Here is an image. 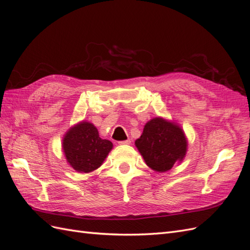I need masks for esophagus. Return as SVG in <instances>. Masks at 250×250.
I'll return each instance as SVG.
<instances>
[{"label":"esophagus","instance_id":"obj_1","mask_svg":"<svg viewBox=\"0 0 250 250\" xmlns=\"http://www.w3.org/2000/svg\"><path fill=\"white\" fill-rule=\"evenodd\" d=\"M131 141L130 140H126V141H121L119 142V145H130Z\"/></svg>","mask_w":250,"mask_h":250}]
</instances>
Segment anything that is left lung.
<instances>
[{
    "label": "left lung",
    "mask_w": 250,
    "mask_h": 250,
    "mask_svg": "<svg viewBox=\"0 0 250 250\" xmlns=\"http://www.w3.org/2000/svg\"><path fill=\"white\" fill-rule=\"evenodd\" d=\"M135 147L150 169L167 172L181 163L188 151V140L178 123L162 117L151 119L144 126Z\"/></svg>",
    "instance_id": "left-lung-1"
}]
</instances>
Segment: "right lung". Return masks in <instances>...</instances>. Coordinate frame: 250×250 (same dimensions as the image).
I'll list each match as a JSON object with an SVG mask.
<instances>
[{
    "instance_id": "obj_1",
    "label": "right lung",
    "mask_w": 250,
    "mask_h": 250,
    "mask_svg": "<svg viewBox=\"0 0 250 250\" xmlns=\"http://www.w3.org/2000/svg\"><path fill=\"white\" fill-rule=\"evenodd\" d=\"M62 146L66 163L79 173L101 167L113 147L110 141L99 137L96 126L87 121L72 126L63 135Z\"/></svg>"
}]
</instances>
